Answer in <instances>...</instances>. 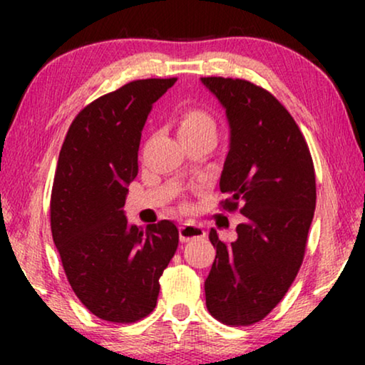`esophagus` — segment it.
I'll return each instance as SVG.
<instances>
[{
    "instance_id": "obj_1",
    "label": "esophagus",
    "mask_w": 365,
    "mask_h": 365,
    "mask_svg": "<svg viewBox=\"0 0 365 365\" xmlns=\"http://www.w3.org/2000/svg\"><path fill=\"white\" fill-rule=\"evenodd\" d=\"M206 236V231L201 226H196V224H181L179 226V239L182 242L192 241V239H201Z\"/></svg>"
}]
</instances>
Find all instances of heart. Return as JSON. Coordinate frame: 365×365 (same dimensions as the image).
I'll use <instances>...</instances> for the list:
<instances>
[{"instance_id":"heart-1","label":"heart","mask_w":365,"mask_h":365,"mask_svg":"<svg viewBox=\"0 0 365 365\" xmlns=\"http://www.w3.org/2000/svg\"><path fill=\"white\" fill-rule=\"evenodd\" d=\"M217 124L209 111L197 106L186 108L179 118V138L209 136L216 139Z\"/></svg>"}]
</instances>
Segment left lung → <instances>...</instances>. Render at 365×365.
<instances>
[{"mask_svg": "<svg viewBox=\"0 0 365 365\" xmlns=\"http://www.w3.org/2000/svg\"><path fill=\"white\" fill-rule=\"evenodd\" d=\"M201 83L229 124L224 207L244 216L236 241L209 231L216 259L204 282L206 306L227 326H249L281 302L301 267L316 209L314 164L301 129L271 93L244 79Z\"/></svg>", "mask_w": 365, "mask_h": 365, "instance_id": "obj_1", "label": "left lung"}]
</instances>
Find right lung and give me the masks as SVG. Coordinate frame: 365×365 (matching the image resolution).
Instances as JSON below:
<instances>
[{"instance_id":"1","label":"right lung","mask_w":365,"mask_h":365,"mask_svg":"<svg viewBox=\"0 0 365 365\" xmlns=\"http://www.w3.org/2000/svg\"><path fill=\"white\" fill-rule=\"evenodd\" d=\"M176 78L139 79L104 94L74 118L59 153L51 232L74 294L94 316L136 322L156 307L159 277L178 249L173 221L146 231L124 214L138 176L141 131Z\"/></svg>"}]
</instances>
